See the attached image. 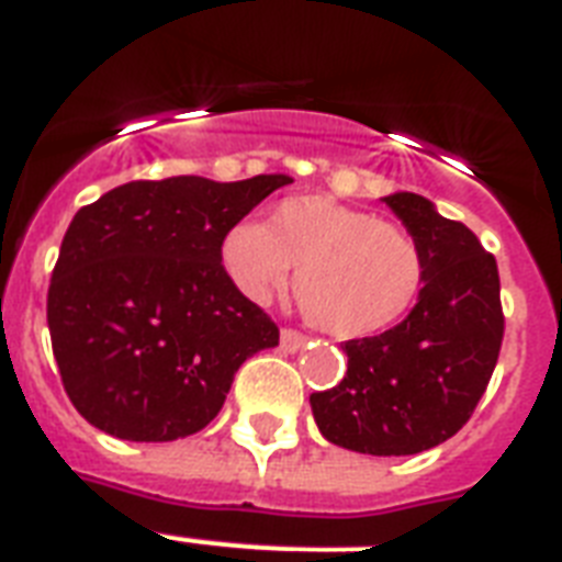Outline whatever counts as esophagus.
Segmentation results:
<instances>
[{
    "mask_svg": "<svg viewBox=\"0 0 562 562\" xmlns=\"http://www.w3.org/2000/svg\"><path fill=\"white\" fill-rule=\"evenodd\" d=\"M304 345H307V338L301 336L299 330H281V350L284 353H299Z\"/></svg>",
    "mask_w": 562,
    "mask_h": 562,
    "instance_id": "esophagus-1",
    "label": "esophagus"
}]
</instances>
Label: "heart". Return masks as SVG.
I'll use <instances>...</instances> for the list:
<instances>
[{"mask_svg":"<svg viewBox=\"0 0 562 562\" xmlns=\"http://www.w3.org/2000/svg\"><path fill=\"white\" fill-rule=\"evenodd\" d=\"M221 263L252 301L286 290L299 270L301 310L336 338L393 327L414 307L425 278L414 235L322 194L286 198L263 226H232L221 240Z\"/></svg>","mask_w":562,"mask_h":562,"instance_id":"b5f03b06","label":"heart"}]
</instances>
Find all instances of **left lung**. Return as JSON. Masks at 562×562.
I'll return each instance as SVG.
<instances>
[{
	"mask_svg": "<svg viewBox=\"0 0 562 562\" xmlns=\"http://www.w3.org/2000/svg\"><path fill=\"white\" fill-rule=\"evenodd\" d=\"M414 235L425 261L405 322L345 341V379L313 393L327 442L370 457H411L451 439L474 414L503 345L494 255L459 221L414 192L382 198Z\"/></svg>",
	"mask_w": 562,
	"mask_h": 562,
	"instance_id": "1",
	"label": "left lung"
}]
</instances>
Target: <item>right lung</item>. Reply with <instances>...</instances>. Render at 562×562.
<instances>
[{"instance_id": "obj_1", "label": "right lung", "mask_w": 562, "mask_h": 562, "mask_svg": "<svg viewBox=\"0 0 562 562\" xmlns=\"http://www.w3.org/2000/svg\"><path fill=\"white\" fill-rule=\"evenodd\" d=\"M286 183L132 180L74 215L48 330L82 419L128 442L192 437L215 419L240 364L278 345L270 315L226 276L221 240Z\"/></svg>"}]
</instances>
